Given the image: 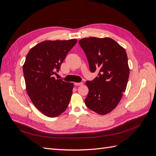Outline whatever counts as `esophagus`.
Segmentation results:
<instances>
[{"label": "esophagus", "instance_id": "1", "mask_svg": "<svg viewBox=\"0 0 156 156\" xmlns=\"http://www.w3.org/2000/svg\"><path fill=\"white\" fill-rule=\"evenodd\" d=\"M74 84H75V85H76V86H80V85H82V84H83V82H81V83H74Z\"/></svg>", "mask_w": 156, "mask_h": 156}]
</instances>
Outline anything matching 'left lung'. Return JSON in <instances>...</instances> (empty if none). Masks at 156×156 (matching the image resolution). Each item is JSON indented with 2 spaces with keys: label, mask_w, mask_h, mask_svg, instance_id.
Masks as SVG:
<instances>
[{
  "label": "left lung",
  "mask_w": 156,
  "mask_h": 156,
  "mask_svg": "<svg viewBox=\"0 0 156 156\" xmlns=\"http://www.w3.org/2000/svg\"><path fill=\"white\" fill-rule=\"evenodd\" d=\"M79 44L90 72H98V77L86 82L89 91L84 103L92 111L106 115L119 104L126 90L129 75L126 52L110 37H85Z\"/></svg>",
  "instance_id": "obj_1"
}]
</instances>
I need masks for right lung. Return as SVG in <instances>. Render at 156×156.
Returning a JSON list of instances; mask_svg holds the SVG:
<instances>
[{
	"mask_svg": "<svg viewBox=\"0 0 156 156\" xmlns=\"http://www.w3.org/2000/svg\"><path fill=\"white\" fill-rule=\"evenodd\" d=\"M77 40L44 41L28 53L23 66L28 95L33 104L48 117H56L66 109L73 84L56 79L68 52Z\"/></svg>",
	"mask_w": 156,
	"mask_h": 156,
	"instance_id": "add662e5",
	"label": "right lung"
}]
</instances>
